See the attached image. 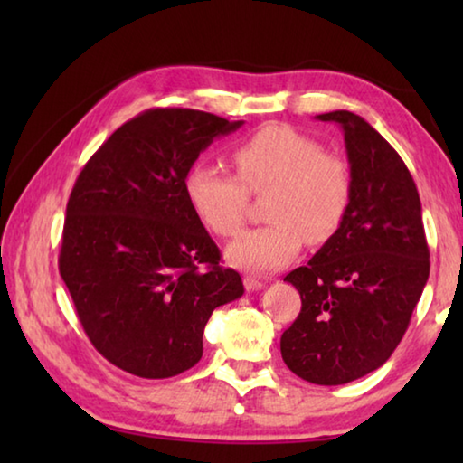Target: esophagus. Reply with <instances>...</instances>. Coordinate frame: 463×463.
<instances>
[{"mask_svg": "<svg viewBox=\"0 0 463 463\" xmlns=\"http://www.w3.org/2000/svg\"><path fill=\"white\" fill-rule=\"evenodd\" d=\"M242 284H245V288L249 289V292H257V289H261L265 286V281L257 279L253 276H245V279H242Z\"/></svg>", "mask_w": 463, "mask_h": 463, "instance_id": "obj_1", "label": "esophagus"}]
</instances>
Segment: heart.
<instances>
[{
  "label": "heart",
  "instance_id": "b5f03b06",
  "mask_svg": "<svg viewBox=\"0 0 463 463\" xmlns=\"http://www.w3.org/2000/svg\"><path fill=\"white\" fill-rule=\"evenodd\" d=\"M237 177L195 165L185 177L190 206L208 231L234 237L245 224L249 194H268L269 224L242 234L226 250L249 271H276L300 253L307 239L323 245L341 229L354 198L349 163L286 124L263 127L232 148Z\"/></svg>",
  "mask_w": 463,
  "mask_h": 463
}]
</instances>
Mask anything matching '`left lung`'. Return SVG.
<instances>
[{"label":"left lung","instance_id":"left-lung-1","mask_svg":"<svg viewBox=\"0 0 463 463\" xmlns=\"http://www.w3.org/2000/svg\"><path fill=\"white\" fill-rule=\"evenodd\" d=\"M317 118L343 128L354 198L341 229L284 278L300 292L302 308L279 347L298 378L339 386L388 362L430 263L420 198L401 155L354 112Z\"/></svg>","mask_w":463,"mask_h":463}]
</instances>
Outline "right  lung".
<instances>
[{
	"label": "right lung",
	"mask_w": 463,
	"mask_h": 463,
	"mask_svg": "<svg viewBox=\"0 0 463 463\" xmlns=\"http://www.w3.org/2000/svg\"><path fill=\"white\" fill-rule=\"evenodd\" d=\"M241 124L146 109L91 155L69 195L61 278L93 347L138 378L198 364L210 315L245 292L185 194L198 155Z\"/></svg>",
	"instance_id": "add662e5"
}]
</instances>
